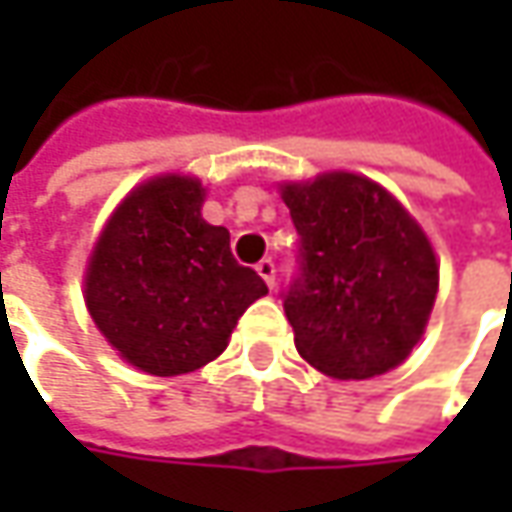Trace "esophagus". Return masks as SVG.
I'll list each match as a JSON object with an SVG mask.
<instances>
[{
    "mask_svg": "<svg viewBox=\"0 0 512 512\" xmlns=\"http://www.w3.org/2000/svg\"><path fill=\"white\" fill-rule=\"evenodd\" d=\"M256 273L262 276L267 282V287L276 285V265H273V259H262L259 265H256Z\"/></svg>",
    "mask_w": 512,
    "mask_h": 512,
    "instance_id": "esophagus-1",
    "label": "esophagus"
}]
</instances>
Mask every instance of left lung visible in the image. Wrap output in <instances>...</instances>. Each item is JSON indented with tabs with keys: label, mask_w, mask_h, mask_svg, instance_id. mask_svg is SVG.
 I'll list each match as a JSON object with an SVG mask.
<instances>
[{
	"label": "left lung",
	"mask_w": 512,
	"mask_h": 512,
	"mask_svg": "<svg viewBox=\"0 0 512 512\" xmlns=\"http://www.w3.org/2000/svg\"><path fill=\"white\" fill-rule=\"evenodd\" d=\"M299 233L282 290L296 350L333 379H373L422 339L439 265L422 227L384 187L356 173L285 185Z\"/></svg>",
	"instance_id": "obj_1"
}]
</instances>
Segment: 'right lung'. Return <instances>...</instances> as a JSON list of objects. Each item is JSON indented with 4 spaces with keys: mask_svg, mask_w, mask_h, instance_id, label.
<instances>
[{
    "mask_svg": "<svg viewBox=\"0 0 512 512\" xmlns=\"http://www.w3.org/2000/svg\"><path fill=\"white\" fill-rule=\"evenodd\" d=\"M205 190L187 176L136 187L102 230L85 296L122 359L153 376L199 370L227 347L265 279L230 253L227 227L202 219Z\"/></svg>",
    "mask_w": 512,
    "mask_h": 512,
    "instance_id": "add662e5",
    "label": "right lung"
}]
</instances>
